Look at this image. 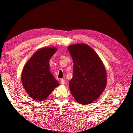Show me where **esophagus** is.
Wrapping results in <instances>:
<instances>
[{
  "instance_id": "esophagus-1",
  "label": "esophagus",
  "mask_w": 133,
  "mask_h": 133,
  "mask_svg": "<svg viewBox=\"0 0 133 133\" xmlns=\"http://www.w3.org/2000/svg\"><path fill=\"white\" fill-rule=\"evenodd\" d=\"M61 84H62V85H64V84H65V80H64V79H62L61 80Z\"/></svg>"
}]
</instances>
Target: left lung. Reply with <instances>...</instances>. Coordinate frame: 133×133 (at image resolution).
<instances>
[{
  "label": "left lung",
  "mask_w": 133,
  "mask_h": 133,
  "mask_svg": "<svg viewBox=\"0 0 133 133\" xmlns=\"http://www.w3.org/2000/svg\"><path fill=\"white\" fill-rule=\"evenodd\" d=\"M68 50L74 63L73 76L69 83L71 93L78 103L87 105L105 90V68L98 55L86 44L70 45Z\"/></svg>",
  "instance_id": "obj_1"
}]
</instances>
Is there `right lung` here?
Wrapping results in <instances>:
<instances>
[{
  "label": "right lung",
  "instance_id": "add662e5",
  "mask_svg": "<svg viewBox=\"0 0 133 133\" xmlns=\"http://www.w3.org/2000/svg\"><path fill=\"white\" fill-rule=\"evenodd\" d=\"M57 51L55 47L38 50L25 64L22 83L26 93L35 101H43L59 83L50 71L49 60Z\"/></svg>",
  "mask_w": 133,
  "mask_h": 133
}]
</instances>
